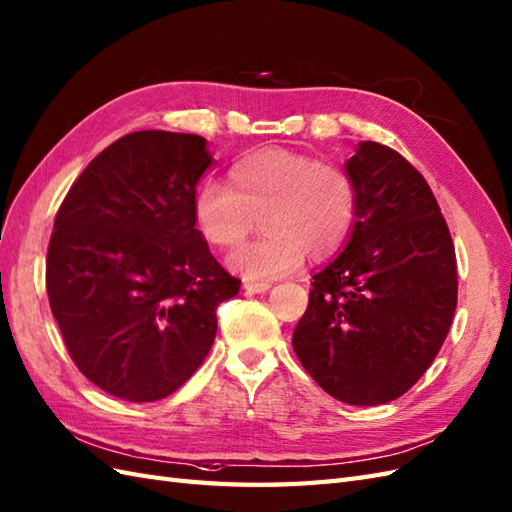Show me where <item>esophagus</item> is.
<instances>
[{
    "instance_id": "obj_1",
    "label": "esophagus",
    "mask_w": 512,
    "mask_h": 512,
    "mask_svg": "<svg viewBox=\"0 0 512 512\" xmlns=\"http://www.w3.org/2000/svg\"><path fill=\"white\" fill-rule=\"evenodd\" d=\"M270 281H242V287L248 291V294H264V291L270 289Z\"/></svg>"
}]
</instances>
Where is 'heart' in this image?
<instances>
[{
  "label": "heart",
  "instance_id": "b5f03b06",
  "mask_svg": "<svg viewBox=\"0 0 512 512\" xmlns=\"http://www.w3.org/2000/svg\"><path fill=\"white\" fill-rule=\"evenodd\" d=\"M358 193L341 165L309 154L264 148L229 169V186L203 180L193 195V221L216 248L238 246L255 225L264 233L227 264L246 281L294 272L304 255L337 253L354 227Z\"/></svg>",
  "mask_w": 512,
  "mask_h": 512
}]
</instances>
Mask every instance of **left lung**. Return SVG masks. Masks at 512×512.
<instances>
[{
	"instance_id": "1",
	"label": "left lung",
	"mask_w": 512,
	"mask_h": 512,
	"mask_svg": "<svg viewBox=\"0 0 512 512\" xmlns=\"http://www.w3.org/2000/svg\"><path fill=\"white\" fill-rule=\"evenodd\" d=\"M345 171L356 221L341 255L313 276L291 345L330 397L382 405L418 382L446 339L455 246L427 180L399 152L360 141Z\"/></svg>"
}]
</instances>
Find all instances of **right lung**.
I'll return each instance as SVG.
<instances>
[{
	"mask_svg": "<svg viewBox=\"0 0 512 512\" xmlns=\"http://www.w3.org/2000/svg\"><path fill=\"white\" fill-rule=\"evenodd\" d=\"M199 135L139 130L70 186L47 253V294L70 358L113 397H169L208 356L216 306L240 281L193 221L212 165Z\"/></svg>",
	"mask_w": 512,
	"mask_h": 512,
	"instance_id": "right-lung-1",
	"label": "right lung"
}]
</instances>
